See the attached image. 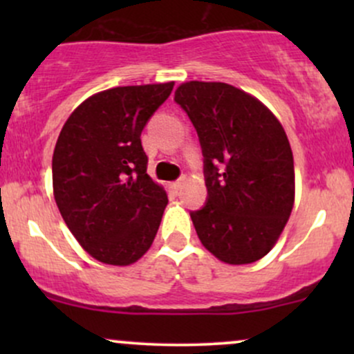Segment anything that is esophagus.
Segmentation results:
<instances>
[{
    "label": "esophagus",
    "instance_id": "obj_1",
    "mask_svg": "<svg viewBox=\"0 0 354 354\" xmlns=\"http://www.w3.org/2000/svg\"><path fill=\"white\" fill-rule=\"evenodd\" d=\"M185 181H186V178H185V176L180 178V180H178V181L171 183V188H173L174 191H180V189L183 188V185H185Z\"/></svg>",
    "mask_w": 354,
    "mask_h": 354
}]
</instances>
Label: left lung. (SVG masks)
<instances>
[{"label": "left lung", "instance_id": "left-lung-1", "mask_svg": "<svg viewBox=\"0 0 354 354\" xmlns=\"http://www.w3.org/2000/svg\"><path fill=\"white\" fill-rule=\"evenodd\" d=\"M174 101L188 113L205 156L208 203L193 211L203 246L226 265L273 250L295 205V161L283 124L243 89L186 81Z\"/></svg>", "mask_w": 354, "mask_h": 354}]
</instances>
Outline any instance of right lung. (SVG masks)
<instances>
[{
  "mask_svg": "<svg viewBox=\"0 0 354 354\" xmlns=\"http://www.w3.org/2000/svg\"><path fill=\"white\" fill-rule=\"evenodd\" d=\"M173 86L104 89L61 128L53 153L55 201L81 248L104 265L136 263L160 228L168 194L146 173L141 131Z\"/></svg>",
  "mask_w": 354,
  "mask_h": 354,
  "instance_id": "obj_1",
  "label": "right lung"
}]
</instances>
